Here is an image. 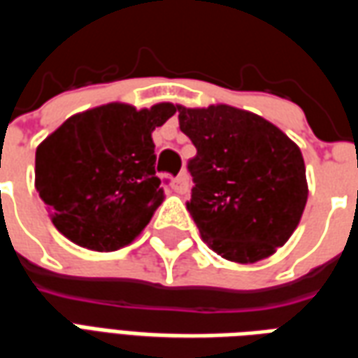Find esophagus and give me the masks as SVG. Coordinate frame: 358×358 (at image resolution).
Masks as SVG:
<instances>
[{"mask_svg": "<svg viewBox=\"0 0 358 358\" xmlns=\"http://www.w3.org/2000/svg\"><path fill=\"white\" fill-rule=\"evenodd\" d=\"M172 189L180 195L187 194V189H189V178H187L186 172H180L178 176L174 178V182H172Z\"/></svg>", "mask_w": 358, "mask_h": 358, "instance_id": "1", "label": "esophagus"}]
</instances>
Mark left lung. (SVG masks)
<instances>
[{
    "instance_id": "obj_1",
    "label": "left lung",
    "mask_w": 358,
    "mask_h": 358,
    "mask_svg": "<svg viewBox=\"0 0 358 358\" xmlns=\"http://www.w3.org/2000/svg\"><path fill=\"white\" fill-rule=\"evenodd\" d=\"M180 130L197 149L186 203L203 240L236 263H255L289 240L307 203L299 148L248 110L178 107Z\"/></svg>"
}]
</instances>
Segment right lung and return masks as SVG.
Returning <instances> with one entry per match:
<instances>
[{
	"instance_id": "add662e5",
	"label": "right lung",
	"mask_w": 358,
	"mask_h": 358,
	"mask_svg": "<svg viewBox=\"0 0 358 358\" xmlns=\"http://www.w3.org/2000/svg\"><path fill=\"white\" fill-rule=\"evenodd\" d=\"M171 103L136 110L109 103L59 126L36 149V189L59 232L82 248L115 251L145 228L163 201L151 132Z\"/></svg>"
}]
</instances>
